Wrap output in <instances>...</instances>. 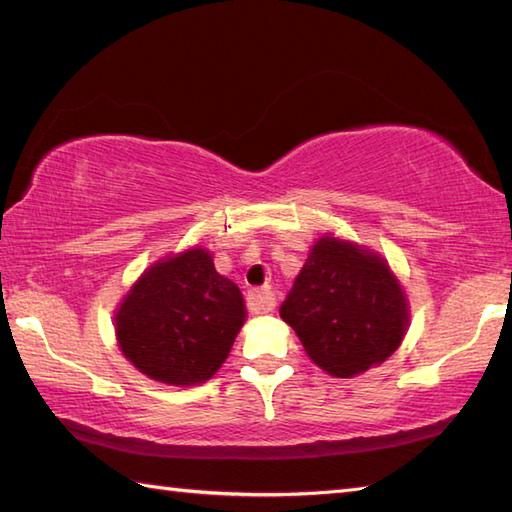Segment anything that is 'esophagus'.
<instances>
[{"label": "esophagus", "instance_id": "1", "mask_svg": "<svg viewBox=\"0 0 512 512\" xmlns=\"http://www.w3.org/2000/svg\"><path fill=\"white\" fill-rule=\"evenodd\" d=\"M250 313H270L275 308V293L270 288H255L248 293Z\"/></svg>", "mask_w": 512, "mask_h": 512}]
</instances>
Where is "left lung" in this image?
<instances>
[{
	"label": "left lung",
	"mask_w": 512,
	"mask_h": 512,
	"mask_svg": "<svg viewBox=\"0 0 512 512\" xmlns=\"http://www.w3.org/2000/svg\"><path fill=\"white\" fill-rule=\"evenodd\" d=\"M313 362L335 377L382 364L402 344L408 302L393 270L364 246L324 235L279 308Z\"/></svg>",
	"instance_id": "left-lung-1"
}]
</instances>
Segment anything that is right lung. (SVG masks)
I'll return each mask as SVG.
<instances>
[{
  "instance_id": "obj_1",
  "label": "right lung",
  "mask_w": 512,
  "mask_h": 512,
  "mask_svg": "<svg viewBox=\"0 0 512 512\" xmlns=\"http://www.w3.org/2000/svg\"><path fill=\"white\" fill-rule=\"evenodd\" d=\"M244 319L242 290L197 246L144 270L117 308L115 335L139 373L195 386L222 368Z\"/></svg>"
}]
</instances>
